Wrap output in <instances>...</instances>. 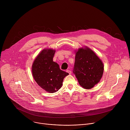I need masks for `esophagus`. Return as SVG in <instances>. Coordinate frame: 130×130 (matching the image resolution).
I'll list each match as a JSON object with an SVG mask.
<instances>
[{
    "label": "esophagus",
    "instance_id": "esophagus-1",
    "mask_svg": "<svg viewBox=\"0 0 130 130\" xmlns=\"http://www.w3.org/2000/svg\"><path fill=\"white\" fill-rule=\"evenodd\" d=\"M66 72H68V73L69 74V75H70V74L71 73V71L70 70H66Z\"/></svg>",
    "mask_w": 130,
    "mask_h": 130
}]
</instances>
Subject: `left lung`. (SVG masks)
I'll return each mask as SVG.
<instances>
[{"label":"left lung","instance_id":"8db88e82","mask_svg":"<svg viewBox=\"0 0 130 130\" xmlns=\"http://www.w3.org/2000/svg\"><path fill=\"white\" fill-rule=\"evenodd\" d=\"M75 53L73 72L81 86L85 89H90L102 78L103 63L97 54L87 46L79 48Z\"/></svg>","mask_w":130,"mask_h":130}]
</instances>
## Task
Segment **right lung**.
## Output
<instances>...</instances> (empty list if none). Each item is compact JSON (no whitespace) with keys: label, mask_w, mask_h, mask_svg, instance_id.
I'll return each mask as SVG.
<instances>
[{"label":"right lung","mask_w":130,"mask_h":130,"mask_svg":"<svg viewBox=\"0 0 130 130\" xmlns=\"http://www.w3.org/2000/svg\"><path fill=\"white\" fill-rule=\"evenodd\" d=\"M55 50L44 49L37 55L32 66L33 78L45 91L53 93L61 88L64 78L69 73L60 69L59 65L53 61Z\"/></svg>","instance_id":"obj_1"}]
</instances>
